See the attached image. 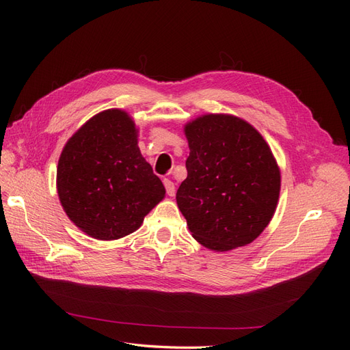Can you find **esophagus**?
Instances as JSON below:
<instances>
[{"instance_id":"esophagus-1","label":"esophagus","mask_w":350,"mask_h":350,"mask_svg":"<svg viewBox=\"0 0 350 350\" xmlns=\"http://www.w3.org/2000/svg\"><path fill=\"white\" fill-rule=\"evenodd\" d=\"M163 184H165V188H166V194L169 197H174L175 196V184L171 181V179H167V178L163 179Z\"/></svg>"}]
</instances>
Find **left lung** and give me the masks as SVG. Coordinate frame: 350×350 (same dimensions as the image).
<instances>
[{"label":"left lung","mask_w":350,"mask_h":350,"mask_svg":"<svg viewBox=\"0 0 350 350\" xmlns=\"http://www.w3.org/2000/svg\"><path fill=\"white\" fill-rule=\"evenodd\" d=\"M189 156L176 203L188 229L213 251L258 238L276 211L280 171L269 144L251 124L207 113L185 125Z\"/></svg>","instance_id":"left-lung-1"}]
</instances>
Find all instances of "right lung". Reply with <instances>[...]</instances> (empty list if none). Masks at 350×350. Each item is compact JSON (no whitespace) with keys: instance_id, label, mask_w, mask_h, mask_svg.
I'll return each mask as SVG.
<instances>
[{"instance_id":"add662e5","label":"right lung","mask_w":350,"mask_h":350,"mask_svg":"<svg viewBox=\"0 0 350 350\" xmlns=\"http://www.w3.org/2000/svg\"><path fill=\"white\" fill-rule=\"evenodd\" d=\"M131 116L108 109L81 125L62 149L57 169L61 206L92 238L133 234L165 197V187L146 162Z\"/></svg>"}]
</instances>
